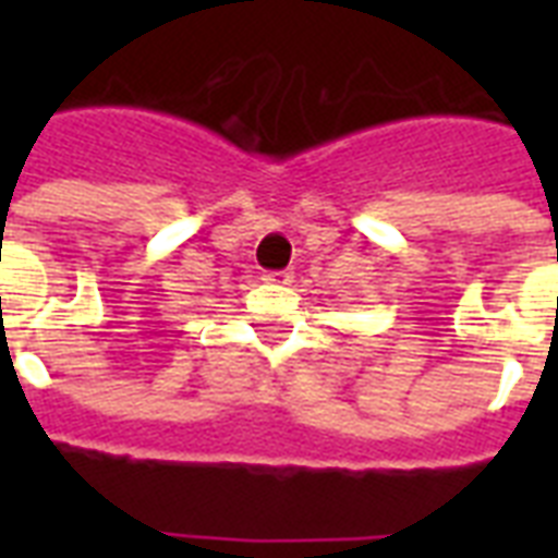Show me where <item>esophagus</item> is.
Listing matches in <instances>:
<instances>
[{"instance_id":"esophagus-1","label":"esophagus","mask_w":558,"mask_h":558,"mask_svg":"<svg viewBox=\"0 0 558 558\" xmlns=\"http://www.w3.org/2000/svg\"><path fill=\"white\" fill-rule=\"evenodd\" d=\"M263 280H266V283H289V280H292V275H289V271H266V275H263Z\"/></svg>"}]
</instances>
